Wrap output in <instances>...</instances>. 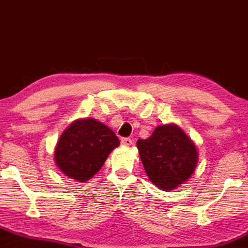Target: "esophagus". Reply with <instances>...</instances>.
<instances>
[{
    "label": "esophagus",
    "mask_w": 248,
    "mask_h": 248,
    "mask_svg": "<svg viewBox=\"0 0 248 248\" xmlns=\"http://www.w3.org/2000/svg\"><path fill=\"white\" fill-rule=\"evenodd\" d=\"M121 144H124V146H126V147H129V146H132V140H130L129 138H124V139H121Z\"/></svg>",
    "instance_id": "1"
}]
</instances>
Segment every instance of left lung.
Listing matches in <instances>:
<instances>
[{
    "instance_id": "8db88e82",
    "label": "left lung",
    "mask_w": 248,
    "mask_h": 248,
    "mask_svg": "<svg viewBox=\"0 0 248 248\" xmlns=\"http://www.w3.org/2000/svg\"><path fill=\"white\" fill-rule=\"evenodd\" d=\"M136 146L148 178L163 191L186 183L197 167V146L175 124L157 126L146 140H138Z\"/></svg>"
}]
</instances>
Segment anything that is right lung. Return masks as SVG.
Instances as JSON below:
<instances>
[{"instance_id": "1", "label": "right lung", "mask_w": 248, "mask_h": 248, "mask_svg": "<svg viewBox=\"0 0 248 248\" xmlns=\"http://www.w3.org/2000/svg\"><path fill=\"white\" fill-rule=\"evenodd\" d=\"M120 141L95 119H77L62 132L55 148V163L65 176L86 182L95 175Z\"/></svg>"}]
</instances>
